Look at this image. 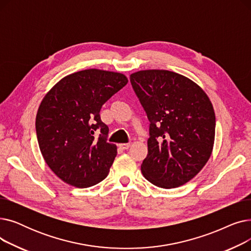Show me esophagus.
<instances>
[{"instance_id": "1", "label": "esophagus", "mask_w": 251, "mask_h": 251, "mask_svg": "<svg viewBox=\"0 0 251 251\" xmlns=\"http://www.w3.org/2000/svg\"><path fill=\"white\" fill-rule=\"evenodd\" d=\"M119 148L121 150H128L130 148V143H120L119 144Z\"/></svg>"}]
</instances>
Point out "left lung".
I'll list each match as a JSON object with an SVG mask.
<instances>
[{
    "mask_svg": "<svg viewBox=\"0 0 251 251\" xmlns=\"http://www.w3.org/2000/svg\"><path fill=\"white\" fill-rule=\"evenodd\" d=\"M130 81L151 122L142 175L161 188L184 185L201 172L213 152L212 101L199 84L172 71L140 70L130 75Z\"/></svg>",
    "mask_w": 251,
    "mask_h": 251,
    "instance_id": "1",
    "label": "left lung"
}]
</instances>
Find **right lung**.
<instances>
[{
  "instance_id": "add662e5",
  "label": "right lung",
  "mask_w": 251,
  "mask_h": 251,
  "mask_svg": "<svg viewBox=\"0 0 251 251\" xmlns=\"http://www.w3.org/2000/svg\"><path fill=\"white\" fill-rule=\"evenodd\" d=\"M127 82L122 73L85 69L63 77L42 100L35 118L39 150L65 183L86 188L108 176L117 146L107 141L109 128L100 111ZM98 127L102 135L96 139Z\"/></svg>"
}]
</instances>
